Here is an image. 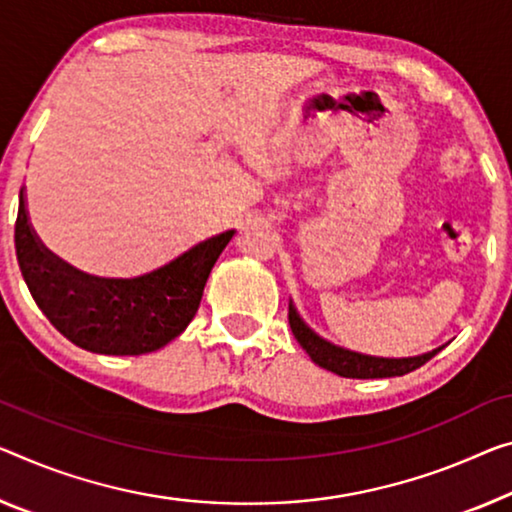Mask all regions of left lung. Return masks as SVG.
Segmentation results:
<instances>
[{"instance_id": "1", "label": "left lung", "mask_w": 512, "mask_h": 512, "mask_svg": "<svg viewBox=\"0 0 512 512\" xmlns=\"http://www.w3.org/2000/svg\"><path fill=\"white\" fill-rule=\"evenodd\" d=\"M288 322L293 329V336L297 343L306 350L313 364H318L325 371H332L341 377H352V380H375V377H398L405 373H412L421 368L426 361L437 355L439 350H432L428 355L410 357V359H380V357H366L357 355V352L336 348V345L322 341L318 334H313L309 327L304 325L302 318L297 316L293 304L288 306Z\"/></svg>"}]
</instances>
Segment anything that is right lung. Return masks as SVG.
Segmentation results:
<instances>
[{"instance_id": "obj_1", "label": "right lung", "mask_w": 512, "mask_h": 512, "mask_svg": "<svg viewBox=\"0 0 512 512\" xmlns=\"http://www.w3.org/2000/svg\"><path fill=\"white\" fill-rule=\"evenodd\" d=\"M233 231L185 251L137 279H98L61 263L31 233L20 192L15 254L38 309L77 348L98 355H146L190 325L210 270Z\"/></svg>"}]
</instances>
